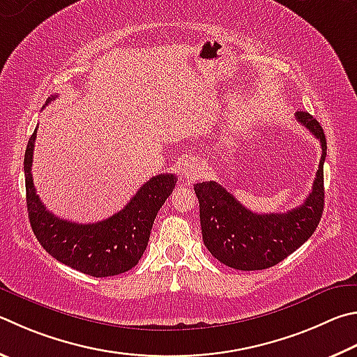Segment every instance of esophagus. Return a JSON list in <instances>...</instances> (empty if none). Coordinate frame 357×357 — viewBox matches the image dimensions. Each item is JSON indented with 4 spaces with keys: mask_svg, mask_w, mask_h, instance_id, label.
<instances>
[{
    "mask_svg": "<svg viewBox=\"0 0 357 357\" xmlns=\"http://www.w3.org/2000/svg\"><path fill=\"white\" fill-rule=\"evenodd\" d=\"M201 173H203V165H201L199 159H190L183 167V174H184L185 179L195 181L201 176Z\"/></svg>",
    "mask_w": 357,
    "mask_h": 357,
    "instance_id": "obj_1",
    "label": "esophagus"
}]
</instances>
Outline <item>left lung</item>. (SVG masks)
I'll return each mask as SVG.
<instances>
[{"label":"left lung","mask_w":357,"mask_h":357,"mask_svg":"<svg viewBox=\"0 0 357 357\" xmlns=\"http://www.w3.org/2000/svg\"><path fill=\"white\" fill-rule=\"evenodd\" d=\"M295 119L321 145L312 192L301 206L284 213H256L246 209L215 181L193 185L199 201V222L206 248L231 268L252 271L273 267L300 248L320 223L325 206L323 164L326 137L320 123L310 114L298 111Z\"/></svg>","instance_id":"8db88e82"}]
</instances>
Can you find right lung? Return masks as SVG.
Returning <instances> with one entry per match:
<instances>
[{"instance_id": "right-lung-1", "label": "right lung", "mask_w": 357, "mask_h": 357, "mask_svg": "<svg viewBox=\"0 0 357 357\" xmlns=\"http://www.w3.org/2000/svg\"><path fill=\"white\" fill-rule=\"evenodd\" d=\"M56 98L51 95L47 105ZM36 137L37 128L26 146L24 178L28 217L38 243L59 262L95 278L115 276L135 267L146 250L154 218L178 178L170 173L153 176L120 212L102 222H68L51 213L36 193L31 173Z\"/></svg>"}]
</instances>
